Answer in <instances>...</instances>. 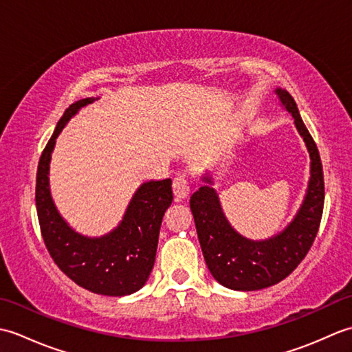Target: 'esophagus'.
<instances>
[{"label": "esophagus", "instance_id": "obj_1", "mask_svg": "<svg viewBox=\"0 0 352 352\" xmlns=\"http://www.w3.org/2000/svg\"><path fill=\"white\" fill-rule=\"evenodd\" d=\"M172 190H174V195L177 197V199H183L189 195L190 186L186 175L180 174L174 178V182H172Z\"/></svg>", "mask_w": 352, "mask_h": 352}]
</instances>
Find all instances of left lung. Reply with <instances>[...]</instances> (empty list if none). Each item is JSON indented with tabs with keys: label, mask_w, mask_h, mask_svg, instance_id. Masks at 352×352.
<instances>
[{
	"label": "left lung",
	"mask_w": 352,
	"mask_h": 352,
	"mask_svg": "<svg viewBox=\"0 0 352 352\" xmlns=\"http://www.w3.org/2000/svg\"><path fill=\"white\" fill-rule=\"evenodd\" d=\"M281 104L295 119L296 130L310 154V180L300 210L281 233L266 241H251L230 226L222 212L212 177L190 197V210L208 271L233 290H260L280 283L307 256L318 234L324 210V172L315 140L305 129L296 102L284 89H275Z\"/></svg>",
	"instance_id": "8db88e82"
}]
</instances>
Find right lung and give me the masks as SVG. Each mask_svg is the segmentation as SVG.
I'll list each match as a JSON object with an SVG mask.
<instances>
[{"instance_id":"right-lung-1","label":"right lung","mask_w":352,"mask_h":352,"mask_svg":"<svg viewBox=\"0 0 352 352\" xmlns=\"http://www.w3.org/2000/svg\"><path fill=\"white\" fill-rule=\"evenodd\" d=\"M95 100L71 104L43 149L36 175L37 218L50 256L62 272L94 294L125 296L144 287L151 274L163 214L174 198L172 182L166 178L140 184L119 226L101 237H87L69 227L51 198V153L69 119Z\"/></svg>"}]
</instances>
